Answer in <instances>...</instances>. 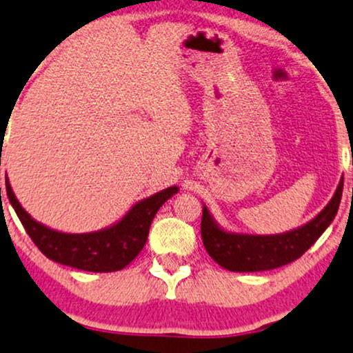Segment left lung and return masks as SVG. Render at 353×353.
<instances>
[{
    "label": "left lung",
    "instance_id": "obj_1",
    "mask_svg": "<svg viewBox=\"0 0 353 353\" xmlns=\"http://www.w3.org/2000/svg\"><path fill=\"white\" fill-rule=\"evenodd\" d=\"M343 177L329 203L313 220L280 234H246L223 230L207 205L202 213V239L210 257L231 272H262L287 265L301 257L318 241L337 215Z\"/></svg>",
    "mask_w": 353,
    "mask_h": 353
}]
</instances>
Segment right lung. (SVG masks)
<instances>
[{
    "mask_svg": "<svg viewBox=\"0 0 353 353\" xmlns=\"http://www.w3.org/2000/svg\"><path fill=\"white\" fill-rule=\"evenodd\" d=\"M6 192L22 226L43 256L79 270L115 272L127 267L140 254L154 215L168 199L179 192V187H168L140 200L117 223L91 233H63L34 220L16 199L8 177Z\"/></svg>",
    "mask_w": 353,
    "mask_h": 353,
    "instance_id": "1",
    "label": "right lung"
}]
</instances>
